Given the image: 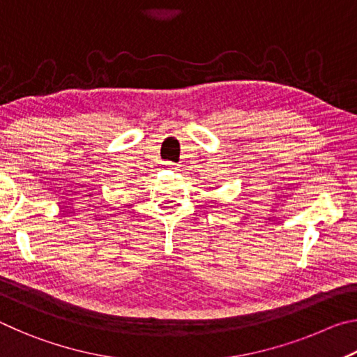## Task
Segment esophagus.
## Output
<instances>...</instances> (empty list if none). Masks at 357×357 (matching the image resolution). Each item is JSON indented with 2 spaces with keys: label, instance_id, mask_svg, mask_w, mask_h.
Listing matches in <instances>:
<instances>
[{
  "label": "esophagus",
  "instance_id": "1",
  "mask_svg": "<svg viewBox=\"0 0 357 357\" xmlns=\"http://www.w3.org/2000/svg\"><path fill=\"white\" fill-rule=\"evenodd\" d=\"M164 167L167 168V170H172V172H176V170H179V165H178V164H174V162H170V160L164 162Z\"/></svg>",
  "mask_w": 357,
  "mask_h": 357
}]
</instances>
